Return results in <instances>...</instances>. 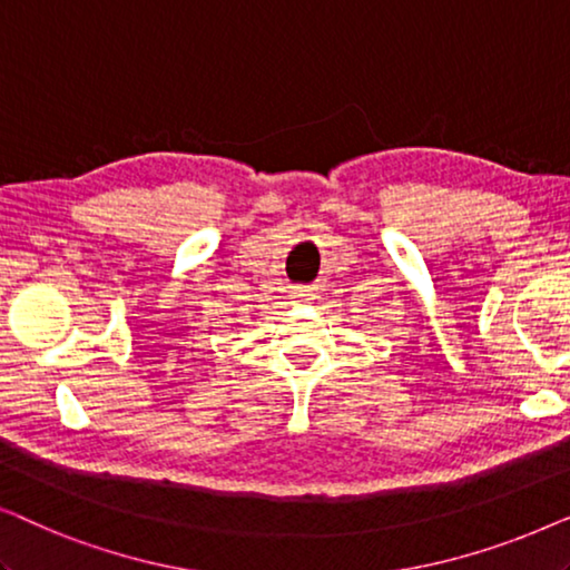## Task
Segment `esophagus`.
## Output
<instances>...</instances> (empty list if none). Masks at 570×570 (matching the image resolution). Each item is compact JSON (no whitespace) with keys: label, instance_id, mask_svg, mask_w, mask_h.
Here are the masks:
<instances>
[{"label":"esophagus","instance_id":"obj_1","mask_svg":"<svg viewBox=\"0 0 570 570\" xmlns=\"http://www.w3.org/2000/svg\"><path fill=\"white\" fill-rule=\"evenodd\" d=\"M293 298L308 303V301H314L316 295H314V291H311V287H306V285H295V287H293Z\"/></svg>","mask_w":570,"mask_h":570}]
</instances>
